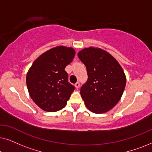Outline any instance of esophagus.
<instances>
[{
  "label": "esophagus",
  "instance_id": "esophagus-1",
  "mask_svg": "<svg viewBox=\"0 0 152 152\" xmlns=\"http://www.w3.org/2000/svg\"><path fill=\"white\" fill-rule=\"evenodd\" d=\"M80 83H79V82H77L76 84H75V88L77 89H78L79 88H80Z\"/></svg>",
  "mask_w": 152,
  "mask_h": 152
}]
</instances>
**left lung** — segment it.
<instances>
[{
    "mask_svg": "<svg viewBox=\"0 0 152 152\" xmlns=\"http://www.w3.org/2000/svg\"><path fill=\"white\" fill-rule=\"evenodd\" d=\"M86 66L88 80L80 94L91 112L103 113L120 101L126 85V76L117 60L99 48H84L77 54Z\"/></svg>",
    "mask_w": 152,
    "mask_h": 152,
    "instance_id": "obj_1",
    "label": "left lung"
}]
</instances>
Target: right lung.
<instances>
[{
    "label": "right lung",
    "mask_w": 152,
    "mask_h": 152,
    "mask_svg": "<svg viewBox=\"0 0 152 152\" xmlns=\"http://www.w3.org/2000/svg\"><path fill=\"white\" fill-rule=\"evenodd\" d=\"M75 50L57 46L41 55L26 76L30 96L41 109L55 112L65 107L75 87L68 82L65 68L72 61Z\"/></svg>",
    "instance_id": "obj_1"
}]
</instances>
